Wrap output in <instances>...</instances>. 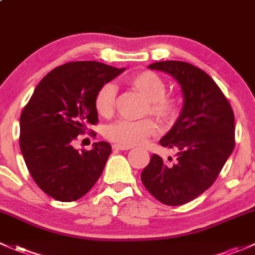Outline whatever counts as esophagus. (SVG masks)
<instances>
[{
  "label": "esophagus",
  "mask_w": 255,
  "mask_h": 255,
  "mask_svg": "<svg viewBox=\"0 0 255 255\" xmlns=\"http://www.w3.org/2000/svg\"><path fill=\"white\" fill-rule=\"evenodd\" d=\"M112 149L114 150H129L130 146H123V145H119V144H114V145H112Z\"/></svg>",
  "instance_id": "esophagus-1"
}]
</instances>
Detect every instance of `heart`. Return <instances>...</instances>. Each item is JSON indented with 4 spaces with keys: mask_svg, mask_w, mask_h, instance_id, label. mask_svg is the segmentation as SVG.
<instances>
[{
    "mask_svg": "<svg viewBox=\"0 0 255 255\" xmlns=\"http://www.w3.org/2000/svg\"><path fill=\"white\" fill-rule=\"evenodd\" d=\"M128 84L146 101L145 114L152 115L161 122H172L178 116L179 101L176 96L166 94V84L160 76L150 71L138 72L128 79ZM117 88L114 83H105L99 88L94 99L96 112L103 117L114 114ZM157 132V125L151 119L140 121L119 120L105 128V136L112 143L133 146L144 143Z\"/></svg>",
    "mask_w": 255,
    "mask_h": 255,
    "instance_id": "1",
    "label": "heart"
}]
</instances>
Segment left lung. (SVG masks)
I'll return each instance as SVG.
<instances>
[{
  "label": "left lung",
  "instance_id": "left-lung-1",
  "mask_svg": "<svg viewBox=\"0 0 255 255\" xmlns=\"http://www.w3.org/2000/svg\"><path fill=\"white\" fill-rule=\"evenodd\" d=\"M149 68L165 72L178 82L183 107L173 127L160 139V145L177 152L176 162L168 165L152 154L140 178L162 204H186L213 186L234 151L235 115L218 84L198 67L162 61Z\"/></svg>",
  "mask_w": 255,
  "mask_h": 255
}]
</instances>
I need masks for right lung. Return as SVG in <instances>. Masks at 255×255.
<instances>
[{"mask_svg": "<svg viewBox=\"0 0 255 255\" xmlns=\"http://www.w3.org/2000/svg\"><path fill=\"white\" fill-rule=\"evenodd\" d=\"M126 68L96 61L64 63L37 84L20 115L19 146L35 183L60 202H74L93 188L111 154L107 141L78 151L73 141L99 122V88Z\"/></svg>", "mask_w": 255, "mask_h": 255, "instance_id": "right-lung-1", "label": "right lung"}]
</instances>
